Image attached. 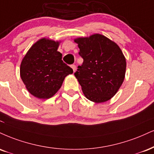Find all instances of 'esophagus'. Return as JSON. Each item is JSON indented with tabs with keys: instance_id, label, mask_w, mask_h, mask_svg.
Here are the masks:
<instances>
[{
	"instance_id": "34e87169",
	"label": "esophagus",
	"mask_w": 154,
	"mask_h": 154,
	"mask_svg": "<svg viewBox=\"0 0 154 154\" xmlns=\"http://www.w3.org/2000/svg\"><path fill=\"white\" fill-rule=\"evenodd\" d=\"M71 67L72 68V69H73L74 72H75L76 71V66L75 65V64H72L71 65Z\"/></svg>"
}]
</instances>
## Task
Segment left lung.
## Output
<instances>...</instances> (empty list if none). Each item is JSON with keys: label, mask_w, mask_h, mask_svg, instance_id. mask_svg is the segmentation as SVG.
I'll return each instance as SVG.
<instances>
[{"label": "left lung", "mask_w": 154, "mask_h": 154, "mask_svg": "<svg viewBox=\"0 0 154 154\" xmlns=\"http://www.w3.org/2000/svg\"><path fill=\"white\" fill-rule=\"evenodd\" d=\"M83 63L75 73L85 97L95 103L116 95L125 78L126 62L120 47L100 34L75 40Z\"/></svg>", "instance_id": "8db88e82"}]
</instances>
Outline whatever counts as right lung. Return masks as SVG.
Instances as JSON below:
<instances>
[{
    "label": "right lung",
    "mask_w": 154,
    "mask_h": 154,
    "mask_svg": "<svg viewBox=\"0 0 154 154\" xmlns=\"http://www.w3.org/2000/svg\"><path fill=\"white\" fill-rule=\"evenodd\" d=\"M59 42L42 38L34 44L22 60L20 74L31 95L40 99L52 97L73 69L57 51Z\"/></svg>",
    "instance_id": "right-lung-1"
}]
</instances>
